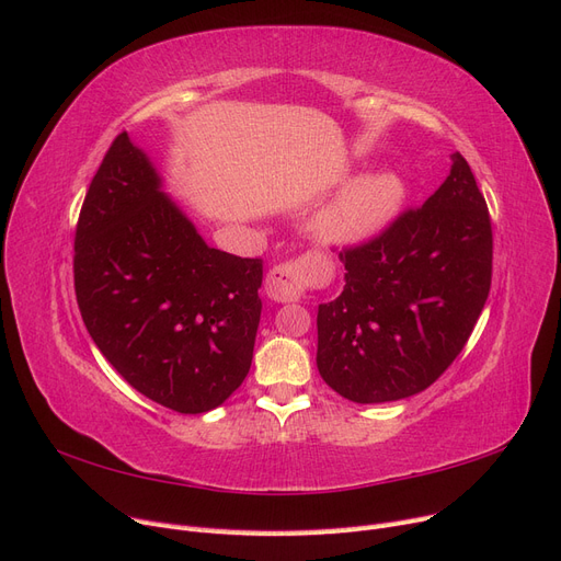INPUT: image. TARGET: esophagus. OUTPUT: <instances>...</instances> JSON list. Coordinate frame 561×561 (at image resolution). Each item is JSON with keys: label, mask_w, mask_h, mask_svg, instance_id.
I'll return each instance as SVG.
<instances>
[{"label": "esophagus", "mask_w": 561, "mask_h": 561, "mask_svg": "<svg viewBox=\"0 0 561 561\" xmlns=\"http://www.w3.org/2000/svg\"><path fill=\"white\" fill-rule=\"evenodd\" d=\"M307 290V268L299 262H285L268 271L264 293L271 301H297Z\"/></svg>", "instance_id": "obj_1"}]
</instances>
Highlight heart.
<instances>
[{
  "mask_svg": "<svg viewBox=\"0 0 561 561\" xmlns=\"http://www.w3.org/2000/svg\"><path fill=\"white\" fill-rule=\"evenodd\" d=\"M407 184L393 171H375L351 180L313 217V239L334 250L375 241L400 217Z\"/></svg>",
  "mask_w": 561,
  "mask_h": 561,
  "instance_id": "heart-1",
  "label": "heart"
}]
</instances>
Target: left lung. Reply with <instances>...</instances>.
Listing matches in <instances>:
<instances>
[{
    "label": "left lung",
    "instance_id": "left-lung-1",
    "mask_svg": "<svg viewBox=\"0 0 561 561\" xmlns=\"http://www.w3.org/2000/svg\"><path fill=\"white\" fill-rule=\"evenodd\" d=\"M344 290L318 307L316 365L339 396L393 402L463 351L491 285V219L468 161L375 241L339 252Z\"/></svg>",
    "mask_w": 561,
    "mask_h": 561
}]
</instances>
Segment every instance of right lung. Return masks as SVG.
I'll use <instances>...</instances> for the list:
<instances>
[{"label":"right lung","mask_w":561,"mask_h":561,"mask_svg":"<svg viewBox=\"0 0 561 561\" xmlns=\"http://www.w3.org/2000/svg\"><path fill=\"white\" fill-rule=\"evenodd\" d=\"M262 260L210 248L128 133L83 198L75 290L91 339L135 390L180 414L227 402L250 371Z\"/></svg>","instance_id":"right-lung-1"}]
</instances>
